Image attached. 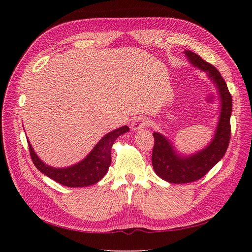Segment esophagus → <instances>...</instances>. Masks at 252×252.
Returning a JSON list of instances; mask_svg holds the SVG:
<instances>
[{
  "instance_id": "esophagus-1",
  "label": "esophagus",
  "mask_w": 252,
  "mask_h": 252,
  "mask_svg": "<svg viewBox=\"0 0 252 252\" xmlns=\"http://www.w3.org/2000/svg\"><path fill=\"white\" fill-rule=\"evenodd\" d=\"M149 124V121L147 118L145 117H139L136 118L131 124V128L133 130H141V129L145 128L147 125Z\"/></svg>"
}]
</instances>
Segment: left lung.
<instances>
[{
	"instance_id": "8db88e82",
	"label": "left lung",
	"mask_w": 252,
	"mask_h": 252,
	"mask_svg": "<svg viewBox=\"0 0 252 252\" xmlns=\"http://www.w3.org/2000/svg\"><path fill=\"white\" fill-rule=\"evenodd\" d=\"M184 53L189 62L206 72L215 84L220 95V111L211 142L191 156L181 155L166 136L158 132L152 133L155 138L151 157L154 170L162 180L173 184H184L203 178L225 156L230 141L232 97L226 82L215 66L205 62L196 53L190 50H185Z\"/></svg>"
}]
</instances>
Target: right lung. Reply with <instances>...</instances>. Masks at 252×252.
I'll use <instances>...</instances> for the list:
<instances>
[{
    "label": "right lung",
    "mask_w": 252,
    "mask_h": 252,
    "mask_svg": "<svg viewBox=\"0 0 252 252\" xmlns=\"http://www.w3.org/2000/svg\"><path fill=\"white\" fill-rule=\"evenodd\" d=\"M129 131L128 126H122L116 130L104 135L81 162L65 168H56L42 162L36 156L32 144L28 141V146L34 166L42 173L47 175L63 186L67 187H85L94 185L104 178L111 164L112 145L121 134Z\"/></svg>",
    "instance_id": "right-lung-1"
}]
</instances>
